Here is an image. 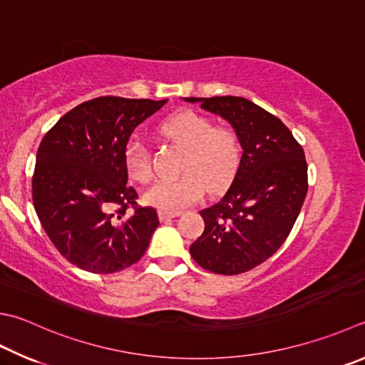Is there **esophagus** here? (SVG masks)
<instances>
[{"label":"esophagus","instance_id":"obj_1","mask_svg":"<svg viewBox=\"0 0 365 365\" xmlns=\"http://www.w3.org/2000/svg\"><path fill=\"white\" fill-rule=\"evenodd\" d=\"M180 215H181V211H163V210L159 211V217H160L162 222L170 221V219L178 217Z\"/></svg>","mask_w":365,"mask_h":365}]
</instances>
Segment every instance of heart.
Segmentation results:
<instances>
[{"mask_svg":"<svg viewBox=\"0 0 365 365\" xmlns=\"http://www.w3.org/2000/svg\"><path fill=\"white\" fill-rule=\"evenodd\" d=\"M159 130L163 138L184 148V173L148 189L146 203L163 211H180L200 200L206 187L210 192L221 190L237 175L243 143L233 125H215L208 115L187 109L165 119ZM123 167L132 181L146 184L154 178L150 150L141 140H132L125 146Z\"/></svg>","mask_w":365,"mask_h":365,"instance_id":"b5f03b06","label":"heart"}]
</instances>
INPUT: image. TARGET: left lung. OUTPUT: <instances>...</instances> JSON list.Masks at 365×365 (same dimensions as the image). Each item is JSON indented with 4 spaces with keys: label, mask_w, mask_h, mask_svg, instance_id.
<instances>
[{
    "label": "left lung",
    "mask_w": 365,
    "mask_h": 365,
    "mask_svg": "<svg viewBox=\"0 0 365 365\" xmlns=\"http://www.w3.org/2000/svg\"><path fill=\"white\" fill-rule=\"evenodd\" d=\"M185 100L222 115L243 143L229 189L200 211L205 230L190 245V256L212 273H245L272 257L289 237L308 190L304 149L277 115L243 97Z\"/></svg>",
    "instance_id": "obj_1"
}]
</instances>
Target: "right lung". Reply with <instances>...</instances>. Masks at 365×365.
<instances>
[{
	"mask_svg": "<svg viewBox=\"0 0 365 365\" xmlns=\"http://www.w3.org/2000/svg\"><path fill=\"white\" fill-rule=\"evenodd\" d=\"M167 100L98 97L81 103L44 135L31 180L33 205L47 237L68 262L115 273L146 252L159 225L127 184L130 135Z\"/></svg>",
	"mask_w": 365,
	"mask_h": 365,
	"instance_id": "1",
	"label": "right lung"
}]
</instances>
